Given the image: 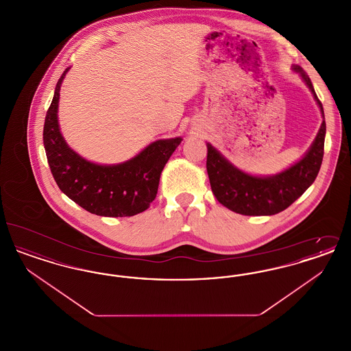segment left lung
<instances>
[{
  "label": "left lung",
  "mask_w": 351,
  "mask_h": 351,
  "mask_svg": "<svg viewBox=\"0 0 351 351\" xmlns=\"http://www.w3.org/2000/svg\"><path fill=\"white\" fill-rule=\"evenodd\" d=\"M292 69L300 75L312 92L324 118L313 143L300 160L279 173L256 176L235 167L215 146L206 143V171L212 191L223 206L235 213L243 216L276 215L298 200L317 178L326 134L324 108L305 71L300 66H292Z\"/></svg>",
  "instance_id": "obj_1"
}]
</instances>
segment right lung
I'll return each instance as SVG.
<instances>
[{"mask_svg":"<svg viewBox=\"0 0 351 351\" xmlns=\"http://www.w3.org/2000/svg\"><path fill=\"white\" fill-rule=\"evenodd\" d=\"M69 68L56 84L43 129L45 150L55 182L66 196L92 215L130 217L145 212L155 200L160 173L183 138L158 139L118 165L89 162L68 146L59 126V92Z\"/></svg>","mask_w":351,"mask_h":351,"instance_id":"right-lung-1","label":"right lung"}]
</instances>
